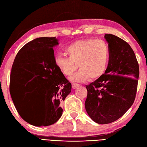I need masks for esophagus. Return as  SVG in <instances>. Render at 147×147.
Here are the masks:
<instances>
[{"mask_svg": "<svg viewBox=\"0 0 147 147\" xmlns=\"http://www.w3.org/2000/svg\"><path fill=\"white\" fill-rule=\"evenodd\" d=\"M79 86H80L79 84L75 83H72V88H73V89L76 88L77 87H78Z\"/></svg>", "mask_w": 147, "mask_h": 147, "instance_id": "34e87169", "label": "esophagus"}]
</instances>
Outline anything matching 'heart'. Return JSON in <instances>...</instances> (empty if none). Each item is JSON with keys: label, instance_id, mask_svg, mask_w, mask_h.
I'll return each mask as SVG.
<instances>
[{"label": "heart", "instance_id": "1", "mask_svg": "<svg viewBox=\"0 0 147 147\" xmlns=\"http://www.w3.org/2000/svg\"><path fill=\"white\" fill-rule=\"evenodd\" d=\"M65 53L68 57L59 55L55 57L56 66L64 75L70 76L79 65L80 71L71 79L83 82L104 75L110 57V48L104 40L90 38L71 43L65 48Z\"/></svg>", "mask_w": 147, "mask_h": 147}]
</instances>
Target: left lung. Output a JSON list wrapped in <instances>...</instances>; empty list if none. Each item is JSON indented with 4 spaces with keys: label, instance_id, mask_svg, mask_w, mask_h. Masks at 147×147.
<instances>
[{
    "label": "left lung",
    "instance_id": "obj_1",
    "mask_svg": "<svg viewBox=\"0 0 147 147\" xmlns=\"http://www.w3.org/2000/svg\"><path fill=\"white\" fill-rule=\"evenodd\" d=\"M105 38L110 48L107 68L104 75L86 85L87 113L100 124L112 123L123 116L133 104L139 77V65L126 42L112 34Z\"/></svg>",
    "mask_w": 147,
    "mask_h": 147
}]
</instances>
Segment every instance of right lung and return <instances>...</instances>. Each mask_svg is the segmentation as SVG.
I'll use <instances>...</instances> for the list:
<instances>
[{
  "label": "right lung",
  "instance_id": "obj_1",
  "mask_svg": "<svg viewBox=\"0 0 147 147\" xmlns=\"http://www.w3.org/2000/svg\"><path fill=\"white\" fill-rule=\"evenodd\" d=\"M58 44L55 37L36 38L20 50L12 64V100L21 118L33 126L56 123L62 114L60 104L71 92V83L54 62L53 47Z\"/></svg>",
  "mask_w": 147,
  "mask_h": 147
}]
</instances>
